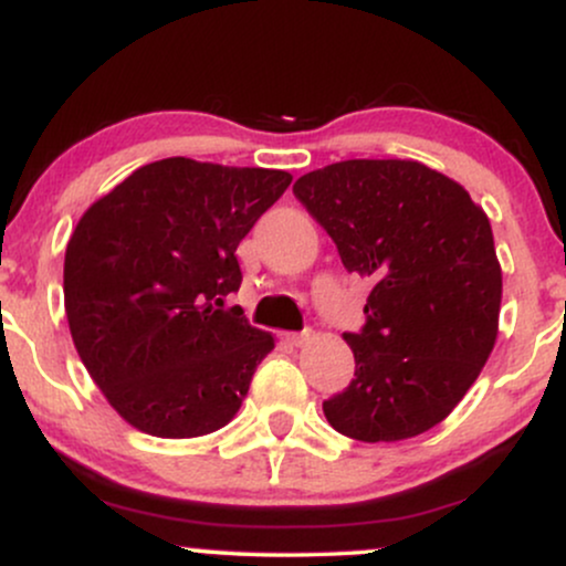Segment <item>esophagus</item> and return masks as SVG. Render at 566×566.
Listing matches in <instances>:
<instances>
[{
  "mask_svg": "<svg viewBox=\"0 0 566 566\" xmlns=\"http://www.w3.org/2000/svg\"><path fill=\"white\" fill-rule=\"evenodd\" d=\"M282 337L290 343V346L297 348V346H305V343L311 340V333L308 329H303V333H284Z\"/></svg>",
  "mask_w": 566,
  "mask_h": 566,
  "instance_id": "esophagus-1",
  "label": "esophagus"
}]
</instances>
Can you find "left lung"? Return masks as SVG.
I'll return each mask as SVG.
<instances>
[{"label":"left lung","mask_w":566,"mask_h":566,"mask_svg":"<svg viewBox=\"0 0 566 566\" xmlns=\"http://www.w3.org/2000/svg\"><path fill=\"white\" fill-rule=\"evenodd\" d=\"M350 274L373 279L346 333L354 380L324 401L359 441H401L458 407L497 337L503 274L490 220L463 186L409 159H348L292 186Z\"/></svg>","instance_id":"left-lung-1"}]
</instances>
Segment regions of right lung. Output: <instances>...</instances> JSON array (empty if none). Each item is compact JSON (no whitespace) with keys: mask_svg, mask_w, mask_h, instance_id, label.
Returning <instances> with one entry per match:
<instances>
[{"mask_svg":"<svg viewBox=\"0 0 566 566\" xmlns=\"http://www.w3.org/2000/svg\"><path fill=\"white\" fill-rule=\"evenodd\" d=\"M292 175L170 157L97 199L66 247L69 329L90 378L143 433L191 439L237 415L274 337L242 308L237 247Z\"/></svg>","mask_w":566,"mask_h":566,"instance_id":"right-lung-1","label":"right lung"}]
</instances>
